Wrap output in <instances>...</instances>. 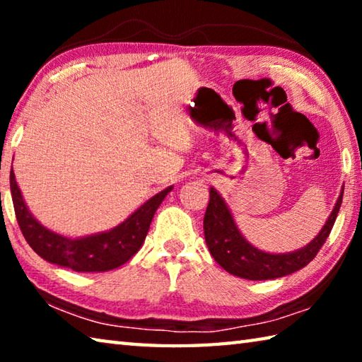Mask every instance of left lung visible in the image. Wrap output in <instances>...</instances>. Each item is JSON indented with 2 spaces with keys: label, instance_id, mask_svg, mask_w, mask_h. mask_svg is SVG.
<instances>
[{
  "label": "left lung",
  "instance_id": "8db88e82",
  "mask_svg": "<svg viewBox=\"0 0 362 362\" xmlns=\"http://www.w3.org/2000/svg\"><path fill=\"white\" fill-rule=\"evenodd\" d=\"M209 194L211 199L204 216V238L214 260L235 276L250 281H265L287 276L315 259L335 223L341 206L343 189L315 240L305 247L287 254H268L254 247L238 230L228 206L217 189L211 188Z\"/></svg>",
  "mask_w": 362,
  "mask_h": 362
}]
</instances>
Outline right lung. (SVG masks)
<instances>
[{
	"mask_svg": "<svg viewBox=\"0 0 362 362\" xmlns=\"http://www.w3.org/2000/svg\"><path fill=\"white\" fill-rule=\"evenodd\" d=\"M173 187L164 188L132 212L124 222L108 231L83 238H66L42 226L28 211L11 173V194L17 222L27 243L46 262L79 273L108 272L121 267L142 247L150 223L159 204Z\"/></svg>",
	"mask_w": 362,
	"mask_h": 362,
	"instance_id": "obj_1",
	"label": "right lung"
}]
</instances>
